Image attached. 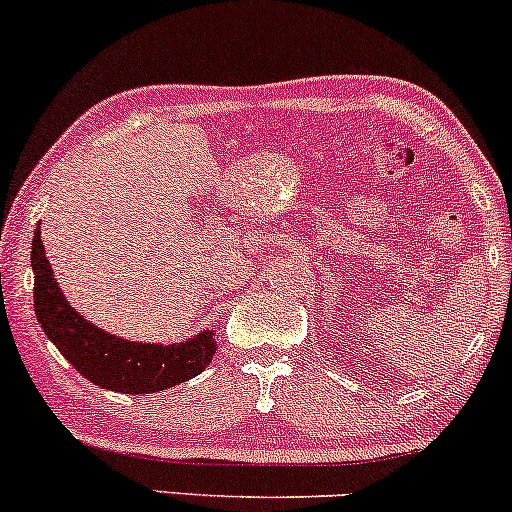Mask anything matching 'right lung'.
Listing matches in <instances>:
<instances>
[{"label":"right lung","mask_w":512,"mask_h":512,"mask_svg":"<svg viewBox=\"0 0 512 512\" xmlns=\"http://www.w3.org/2000/svg\"><path fill=\"white\" fill-rule=\"evenodd\" d=\"M35 317L72 366L103 390L122 395H151L195 378L216 354V332L204 330L180 344L129 342L101 330L76 313L57 284L45 248L40 223L31 245Z\"/></svg>","instance_id":"add662e5"}]
</instances>
